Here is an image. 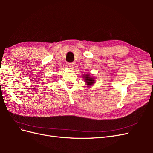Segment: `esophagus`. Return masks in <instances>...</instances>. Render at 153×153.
<instances>
[{"label":"esophagus","instance_id":"34e87169","mask_svg":"<svg viewBox=\"0 0 153 153\" xmlns=\"http://www.w3.org/2000/svg\"><path fill=\"white\" fill-rule=\"evenodd\" d=\"M69 66L70 67L71 69H74V66H75V64H74L73 62L69 63Z\"/></svg>","mask_w":153,"mask_h":153}]
</instances>
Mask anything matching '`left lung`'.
Here are the masks:
<instances>
[{
    "mask_svg": "<svg viewBox=\"0 0 153 153\" xmlns=\"http://www.w3.org/2000/svg\"><path fill=\"white\" fill-rule=\"evenodd\" d=\"M83 76H84V80H85L84 82L86 83V84L87 85L91 86L95 82L94 78L93 76H91L89 73L84 74V75H83Z\"/></svg>",
    "mask_w": 153,
    "mask_h": 153,
    "instance_id": "obj_1",
    "label": "left lung"
}]
</instances>
